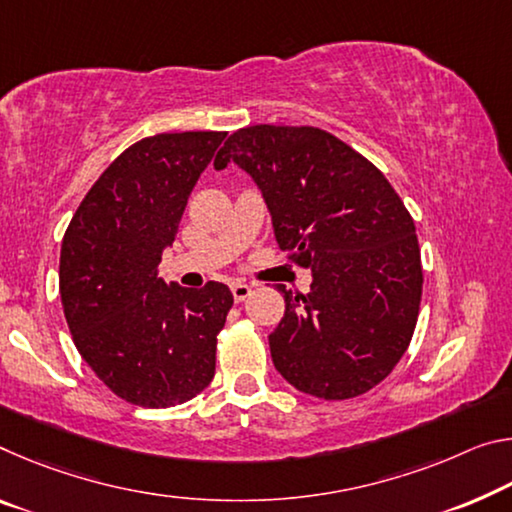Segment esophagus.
I'll list each match as a JSON object with an SVG mask.
<instances>
[{
	"mask_svg": "<svg viewBox=\"0 0 512 512\" xmlns=\"http://www.w3.org/2000/svg\"><path fill=\"white\" fill-rule=\"evenodd\" d=\"M250 294H253V287L250 285H243V282H234L232 285V296L237 303H243V300H246Z\"/></svg>",
	"mask_w": 512,
	"mask_h": 512,
	"instance_id": "34e87169",
	"label": "esophagus"
}]
</instances>
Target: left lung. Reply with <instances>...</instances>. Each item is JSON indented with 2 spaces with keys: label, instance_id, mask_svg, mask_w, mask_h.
<instances>
[{
  "label": "left lung",
  "instance_id": "obj_1",
  "mask_svg": "<svg viewBox=\"0 0 512 512\" xmlns=\"http://www.w3.org/2000/svg\"><path fill=\"white\" fill-rule=\"evenodd\" d=\"M230 161L262 189L278 248L312 271L307 296L278 285L285 316L269 337L275 369L316 399L369 392L408 351L424 287L415 221L399 193L319 127L237 129L214 168Z\"/></svg>",
  "mask_w": 512,
  "mask_h": 512
}]
</instances>
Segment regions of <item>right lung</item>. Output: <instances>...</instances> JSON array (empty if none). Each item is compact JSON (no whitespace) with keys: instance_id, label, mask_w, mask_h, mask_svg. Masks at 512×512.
Masks as SVG:
<instances>
[{"instance_id":"right-lung-1","label":"right lung","mask_w":512,"mask_h":512,"mask_svg":"<svg viewBox=\"0 0 512 512\" xmlns=\"http://www.w3.org/2000/svg\"><path fill=\"white\" fill-rule=\"evenodd\" d=\"M225 136L157 134L129 145L63 234L59 291L72 342L113 394L141 408L180 405L214 378L232 291L166 285L159 262Z\"/></svg>"}]
</instances>
